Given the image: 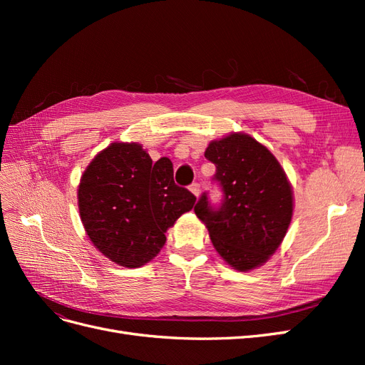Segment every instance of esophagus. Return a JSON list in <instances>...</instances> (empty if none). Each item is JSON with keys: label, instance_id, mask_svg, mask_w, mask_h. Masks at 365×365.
I'll return each instance as SVG.
<instances>
[{"label": "esophagus", "instance_id": "34e87169", "mask_svg": "<svg viewBox=\"0 0 365 365\" xmlns=\"http://www.w3.org/2000/svg\"><path fill=\"white\" fill-rule=\"evenodd\" d=\"M189 189H190V192H192V193H193L196 197L201 195V185L197 184V182H193V184H190Z\"/></svg>", "mask_w": 365, "mask_h": 365}]
</instances>
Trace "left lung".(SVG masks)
<instances>
[{"label":"left lung","instance_id":"1","mask_svg":"<svg viewBox=\"0 0 365 365\" xmlns=\"http://www.w3.org/2000/svg\"><path fill=\"white\" fill-rule=\"evenodd\" d=\"M205 158L216 165L213 181L222 190V201L213 205L204 192L195 213L222 259L250 271L268 260L288 231L291 185L272 153L247 134L212 141Z\"/></svg>","mask_w":365,"mask_h":365}]
</instances>
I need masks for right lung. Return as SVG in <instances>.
I'll return each mask as SVG.
<instances>
[{"instance_id":"add662e5","label":"right lung","mask_w":365,"mask_h":365,"mask_svg":"<svg viewBox=\"0 0 365 365\" xmlns=\"http://www.w3.org/2000/svg\"><path fill=\"white\" fill-rule=\"evenodd\" d=\"M79 212L88 236L108 259L138 268L165 242V230L190 212L196 196L173 181L169 158L152 163L137 143H113L81 180Z\"/></svg>"}]
</instances>
